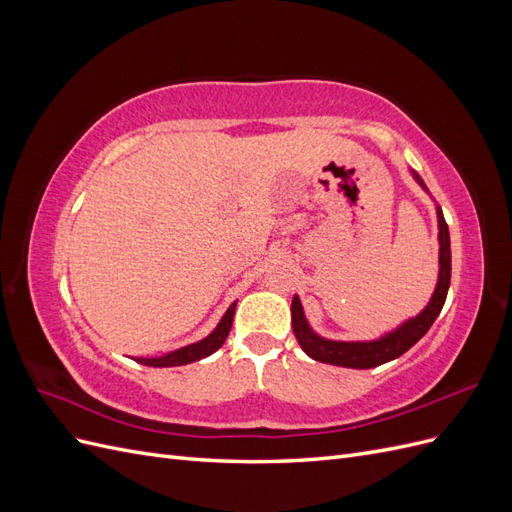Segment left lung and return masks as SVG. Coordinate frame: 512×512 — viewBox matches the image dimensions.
Returning a JSON list of instances; mask_svg holds the SVG:
<instances>
[{
	"mask_svg": "<svg viewBox=\"0 0 512 512\" xmlns=\"http://www.w3.org/2000/svg\"><path fill=\"white\" fill-rule=\"evenodd\" d=\"M414 179L423 185L421 177L412 173ZM438 226H440V275H438V286L433 292L431 301L416 318L401 324V327L389 335H384L374 342H331V339H324L316 335L305 320L303 305L299 297H292V331L297 335L299 346L312 356V359L320 363H331L339 367H352V369H369L378 367L382 363H389L397 356L408 352L418 339H421L431 324L436 322L440 316L448 286H451V237H448V224L442 215V209L438 207Z\"/></svg>",
	"mask_w": 512,
	"mask_h": 512,
	"instance_id": "left-lung-1",
	"label": "left lung"
}]
</instances>
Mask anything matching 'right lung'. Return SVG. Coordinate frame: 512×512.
I'll return each mask as SVG.
<instances>
[{
    "label": "right lung",
    "instance_id": "obj_1",
    "mask_svg": "<svg viewBox=\"0 0 512 512\" xmlns=\"http://www.w3.org/2000/svg\"><path fill=\"white\" fill-rule=\"evenodd\" d=\"M235 305L237 303H232L228 307V312L224 314V318L220 320L218 327H215V331L211 335H207L205 339H200V342H196L192 346L179 348V350L170 352L166 356H160V359H138V363L149 365V367H175V365H188V363L205 359V356L213 354L226 342V337H228L230 327H232V318H235Z\"/></svg>",
    "mask_w": 512,
    "mask_h": 512
}]
</instances>
